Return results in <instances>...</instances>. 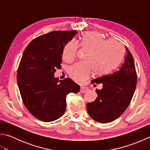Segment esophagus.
<instances>
[{
  "label": "esophagus",
  "mask_w": 150,
  "mask_h": 150,
  "mask_svg": "<svg viewBox=\"0 0 150 150\" xmlns=\"http://www.w3.org/2000/svg\"><path fill=\"white\" fill-rule=\"evenodd\" d=\"M88 90V88L86 87H81V93H85V92H86Z\"/></svg>",
  "instance_id": "obj_1"
}]
</instances>
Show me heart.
I'll return each instance as SVG.
<instances>
[{
    "mask_svg": "<svg viewBox=\"0 0 150 150\" xmlns=\"http://www.w3.org/2000/svg\"><path fill=\"white\" fill-rule=\"evenodd\" d=\"M80 46L90 51L86 62H77L70 67L69 75L76 82H81L91 75L108 74L115 69L122 61L124 55L123 44L115 39L105 40L104 37L95 31L81 34ZM78 46L70 41L65 46L62 57L67 62H71L77 57Z\"/></svg>",
    "mask_w": 150,
    "mask_h": 150,
    "instance_id": "heart-1",
    "label": "heart"
}]
</instances>
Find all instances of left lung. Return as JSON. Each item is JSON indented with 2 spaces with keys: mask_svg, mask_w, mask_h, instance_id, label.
<instances>
[{
  "mask_svg": "<svg viewBox=\"0 0 150 150\" xmlns=\"http://www.w3.org/2000/svg\"><path fill=\"white\" fill-rule=\"evenodd\" d=\"M126 55L119 69L113 74L92 81V84H103L97 89V97L87 104V111L94 120L100 123L117 119L128 108L137 86V73L132 53L126 46ZM95 85V84H94Z\"/></svg>",
  "mask_w": 150,
  "mask_h": 150,
  "instance_id": "8db88e82",
  "label": "left lung"
}]
</instances>
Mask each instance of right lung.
<instances>
[{
  "label": "right lung",
  "mask_w": 150,
  "mask_h": 150,
  "mask_svg": "<svg viewBox=\"0 0 150 150\" xmlns=\"http://www.w3.org/2000/svg\"><path fill=\"white\" fill-rule=\"evenodd\" d=\"M77 31H54L33 39L25 49L17 70V84L24 106L44 122L64 113L66 95L77 93L80 86L69 78L54 77L61 68L63 50Z\"/></svg>",
  "instance_id": "add662e5"
}]
</instances>
